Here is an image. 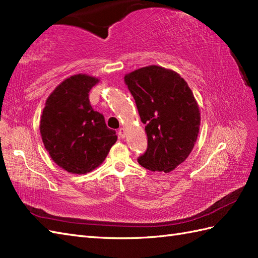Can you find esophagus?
<instances>
[{"instance_id": "1", "label": "esophagus", "mask_w": 258, "mask_h": 258, "mask_svg": "<svg viewBox=\"0 0 258 258\" xmlns=\"http://www.w3.org/2000/svg\"><path fill=\"white\" fill-rule=\"evenodd\" d=\"M118 138H120V139H124L125 136H126V130L124 128V127H120L119 130H118Z\"/></svg>"}]
</instances>
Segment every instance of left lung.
Here are the masks:
<instances>
[{
	"instance_id": "left-lung-1",
	"label": "left lung",
	"mask_w": 258,
	"mask_h": 258,
	"mask_svg": "<svg viewBox=\"0 0 258 258\" xmlns=\"http://www.w3.org/2000/svg\"><path fill=\"white\" fill-rule=\"evenodd\" d=\"M124 80L147 135V150L138 162L153 172H172L188 157L200 133L193 92L178 73L157 65L135 70Z\"/></svg>"
}]
</instances>
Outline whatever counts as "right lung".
Segmentation results:
<instances>
[{"instance_id": "add662e5", "label": "right lung", "mask_w": 258, "mask_h": 258, "mask_svg": "<svg viewBox=\"0 0 258 258\" xmlns=\"http://www.w3.org/2000/svg\"><path fill=\"white\" fill-rule=\"evenodd\" d=\"M100 80L87 74L65 79L47 97L40 120L43 144L52 160L72 174H86L105 160L117 141L89 93Z\"/></svg>"}]
</instances>
